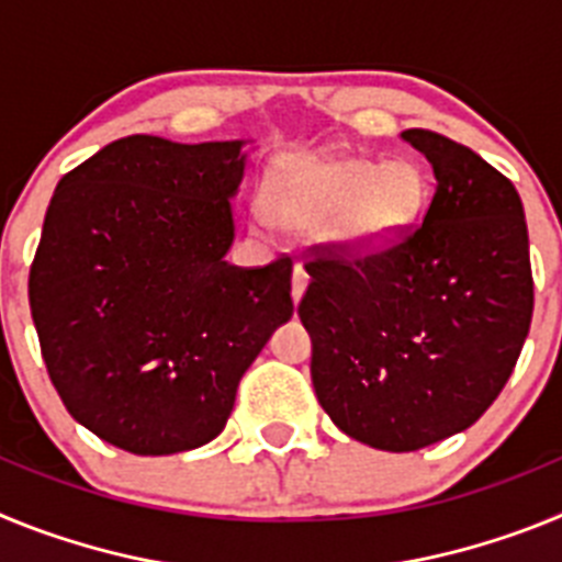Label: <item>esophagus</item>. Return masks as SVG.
Listing matches in <instances>:
<instances>
[{
	"label": "esophagus",
	"mask_w": 562,
	"mask_h": 562,
	"mask_svg": "<svg viewBox=\"0 0 562 562\" xmlns=\"http://www.w3.org/2000/svg\"><path fill=\"white\" fill-rule=\"evenodd\" d=\"M306 284H310V276H306L304 265H295L292 267V301H301V295H304Z\"/></svg>",
	"instance_id": "34e87169"
}]
</instances>
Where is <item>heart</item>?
I'll list each match as a JSON object with an SVG mask.
<instances>
[{
	"instance_id": "heart-1",
	"label": "heart",
	"mask_w": 562,
	"mask_h": 562,
	"mask_svg": "<svg viewBox=\"0 0 562 562\" xmlns=\"http://www.w3.org/2000/svg\"><path fill=\"white\" fill-rule=\"evenodd\" d=\"M428 200L419 168L408 160L366 157L297 160L281 168L265 193L272 220L286 227H324L349 256H369L400 241Z\"/></svg>"
}]
</instances>
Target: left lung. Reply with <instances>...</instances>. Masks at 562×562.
<instances>
[{
  "label": "left lung",
  "mask_w": 562,
  "mask_h": 562,
  "mask_svg": "<svg viewBox=\"0 0 562 562\" xmlns=\"http://www.w3.org/2000/svg\"><path fill=\"white\" fill-rule=\"evenodd\" d=\"M402 137L436 173L422 225L369 256L315 245L297 304L317 402L342 434L391 453L470 428L513 374L535 310L513 182L445 134Z\"/></svg>",
  "instance_id": "8db88e82"
}]
</instances>
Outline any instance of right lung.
I'll use <instances>...</instances> for the list:
<instances>
[{
	"mask_svg": "<svg viewBox=\"0 0 562 562\" xmlns=\"http://www.w3.org/2000/svg\"><path fill=\"white\" fill-rule=\"evenodd\" d=\"M241 140L132 134L64 173L30 265V315L64 408L134 456L222 434L238 380L292 317V258L233 267Z\"/></svg>",
	"mask_w": 562,
	"mask_h": 562,
	"instance_id": "add662e5",
	"label": "right lung"
}]
</instances>
